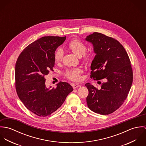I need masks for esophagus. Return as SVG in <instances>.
<instances>
[{
  "label": "esophagus",
  "instance_id": "esophagus-1",
  "mask_svg": "<svg viewBox=\"0 0 146 146\" xmlns=\"http://www.w3.org/2000/svg\"><path fill=\"white\" fill-rule=\"evenodd\" d=\"M81 85H79V84H73L72 85V87L74 89H76V88H79L80 87Z\"/></svg>",
  "mask_w": 146,
  "mask_h": 146
}]
</instances>
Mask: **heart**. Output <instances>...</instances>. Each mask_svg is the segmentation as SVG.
I'll list each match as a JSON object with an SVG mask.
<instances>
[{
	"mask_svg": "<svg viewBox=\"0 0 146 146\" xmlns=\"http://www.w3.org/2000/svg\"><path fill=\"white\" fill-rule=\"evenodd\" d=\"M68 48L71 50L75 55L78 57H81L84 56V59L86 61L88 60L89 58V56L85 52L86 50V46L85 44L78 39H73L68 45ZM63 50L61 49H57L54 53V60L56 62H61L62 60ZM82 70L77 68L72 70H68L66 74V77L70 80L78 82L80 80V75L82 73Z\"/></svg>",
	"mask_w": 146,
	"mask_h": 146,
	"instance_id": "b5f03b06",
	"label": "heart"
}]
</instances>
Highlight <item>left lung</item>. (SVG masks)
<instances>
[{
	"label": "left lung",
	"instance_id": "left-lung-1",
	"mask_svg": "<svg viewBox=\"0 0 146 146\" xmlns=\"http://www.w3.org/2000/svg\"><path fill=\"white\" fill-rule=\"evenodd\" d=\"M93 45L96 56L91 64L90 78L105 79L100 89L85 84L89 90L86 102L92 111L106 115L124 102L133 83V70L124 46L116 39L99 33L86 37Z\"/></svg>",
	"mask_w": 146,
	"mask_h": 146
}]
</instances>
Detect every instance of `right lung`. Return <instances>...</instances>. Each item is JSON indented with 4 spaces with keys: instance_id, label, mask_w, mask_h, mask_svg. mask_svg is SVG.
I'll use <instances>...</instances> for the list:
<instances>
[{
    "instance_id": "add662e5",
    "label": "right lung",
    "mask_w": 146,
    "mask_h": 146,
    "mask_svg": "<svg viewBox=\"0 0 146 146\" xmlns=\"http://www.w3.org/2000/svg\"><path fill=\"white\" fill-rule=\"evenodd\" d=\"M65 40L66 36L42 37L26 47L16 63L17 95L25 106L39 116H48L56 111L73 90L66 82H60L56 88L45 85L44 76L53 71L54 53Z\"/></svg>"
}]
</instances>
